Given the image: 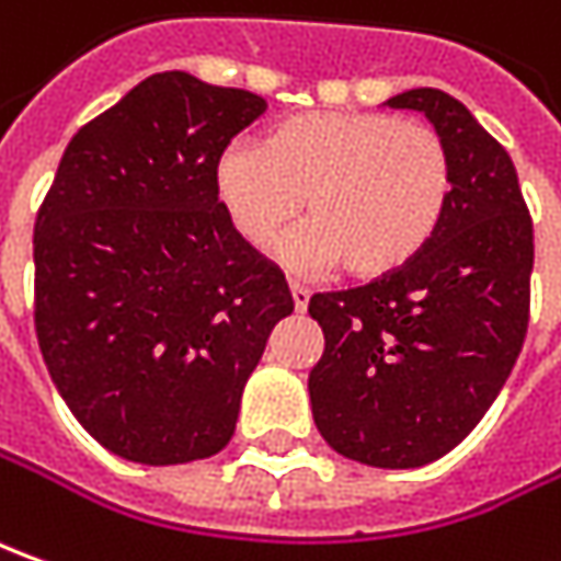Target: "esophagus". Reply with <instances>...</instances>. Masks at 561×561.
Segmentation results:
<instances>
[{
	"label": "esophagus",
	"instance_id": "34e87169",
	"mask_svg": "<svg viewBox=\"0 0 561 561\" xmlns=\"http://www.w3.org/2000/svg\"><path fill=\"white\" fill-rule=\"evenodd\" d=\"M288 288H291V300H295V310H298V313H304V310H307V304H310V291H307L304 285H298V282H291Z\"/></svg>",
	"mask_w": 561,
	"mask_h": 561
}]
</instances>
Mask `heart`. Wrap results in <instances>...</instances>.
Here are the masks:
<instances>
[{
    "instance_id": "1",
    "label": "heart",
    "mask_w": 561,
    "mask_h": 561,
    "mask_svg": "<svg viewBox=\"0 0 561 561\" xmlns=\"http://www.w3.org/2000/svg\"><path fill=\"white\" fill-rule=\"evenodd\" d=\"M214 192L251 248H270L304 210L310 220L282 244L304 273L344 266L378 279L415 261L444 222L454 164L437 129L378 111H313L276 124L257 146H229Z\"/></svg>"
}]
</instances>
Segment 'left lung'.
<instances>
[{"label": "left lung", "instance_id": "8db88e82", "mask_svg": "<svg viewBox=\"0 0 561 561\" xmlns=\"http://www.w3.org/2000/svg\"><path fill=\"white\" fill-rule=\"evenodd\" d=\"M422 111L447 142L454 192L428 248L403 270L310 298L325 351L310 369L319 435L363 466L419 469L481 422L522 354L534 226L506 148L440 89Z\"/></svg>", "mask_w": 561, "mask_h": 561}]
</instances>
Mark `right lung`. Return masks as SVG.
<instances>
[{"label": "right lung", "instance_id": "obj_1", "mask_svg": "<svg viewBox=\"0 0 561 561\" xmlns=\"http://www.w3.org/2000/svg\"><path fill=\"white\" fill-rule=\"evenodd\" d=\"M266 102L164 70L77 129L33 226L49 376L111 454L176 466L236 435L248 376L295 310L232 229L214 167Z\"/></svg>", "mask_w": 561, "mask_h": 561}]
</instances>
